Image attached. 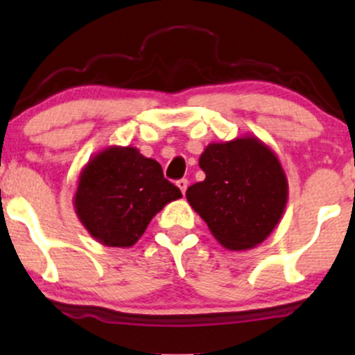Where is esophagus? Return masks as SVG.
I'll return each instance as SVG.
<instances>
[{"instance_id":"esophagus-1","label":"esophagus","mask_w":355,"mask_h":355,"mask_svg":"<svg viewBox=\"0 0 355 355\" xmlns=\"http://www.w3.org/2000/svg\"><path fill=\"white\" fill-rule=\"evenodd\" d=\"M176 184H178V187H179V189H181V191H182V194H184V192H186V189H187V186H189V181H187V179H186V178L179 179V181H178Z\"/></svg>"}]
</instances>
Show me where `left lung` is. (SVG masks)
Returning a JSON list of instances; mask_svg holds the SVG:
<instances>
[{
    "label": "left lung",
    "mask_w": 355,
    "mask_h": 355,
    "mask_svg": "<svg viewBox=\"0 0 355 355\" xmlns=\"http://www.w3.org/2000/svg\"><path fill=\"white\" fill-rule=\"evenodd\" d=\"M205 179L186 197L207 227L228 250L259 245L282 217L287 179L277 156L256 138L211 144L200 155Z\"/></svg>",
    "instance_id": "obj_1"
}]
</instances>
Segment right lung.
Wrapping results in <instances>:
<instances>
[{
    "instance_id": "1",
    "label": "right lung",
    "mask_w": 355,
    "mask_h": 355,
    "mask_svg": "<svg viewBox=\"0 0 355 355\" xmlns=\"http://www.w3.org/2000/svg\"><path fill=\"white\" fill-rule=\"evenodd\" d=\"M182 197L158 161L135 148H109L81 173L76 214L91 236L107 246L135 245L156 211Z\"/></svg>"
}]
</instances>
